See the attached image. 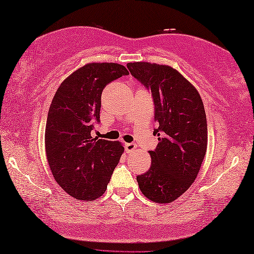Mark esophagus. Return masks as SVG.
Wrapping results in <instances>:
<instances>
[{
    "instance_id": "obj_1",
    "label": "esophagus",
    "mask_w": 254,
    "mask_h": 254,
    "mask_svg": "<svg viewBox=\"0 0 254 254\" xmlns=\"http://www.w3.org/2000/svg\"><path fill=\"white\" fill-rule=\"evenodd\" d=\"M136 147H137V144L134 143V142H130V143H126L125 144V149H126L127 152H132L133 150L136 149Z\"/></svg>"
}]
</instances>
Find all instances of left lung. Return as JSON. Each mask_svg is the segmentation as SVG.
I'll use <instances>...</instances> for the list:
<instances>
[{"instance_id":"left-lung-1","label":"left lung","mask_w":254,"mask_h":254,"mask_svg":"<svg viewBox=\"0 0 254 254\" xmlns=\"http://www.w3.org/2000/svg\"><path fill=\"white\" fill-rule=\"evenodd\" d=\"M131 75L151 91L153 134L159 143L150 152L151 167L138 175L142 194L154 203H171L188 190L197 177L207 148V121L197 90L169 65L127 64Z\"/></svg>"}]
</instances>
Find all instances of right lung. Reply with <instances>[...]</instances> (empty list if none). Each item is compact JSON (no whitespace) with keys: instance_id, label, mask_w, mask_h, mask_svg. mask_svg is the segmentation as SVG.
Segmentation results:
<instances>
[{"instance_id":"obj_1","label":"right lung","mask_w":254,"mask_h":254,"mask_svg":"<svg viewBox=\"0 0 254 254\" xmlns=\"http://www.w3.org/2000/svg\"><path fill=\"white\" fill-rule=\"evenodd\" d=\"M129 72L118 64H87L57 90L48 112L46 154L55 180L72 197L95 199L107 189L124 147L92 137L100 123L101 96L110 82Z\"/></svg>"}]
</instances>
